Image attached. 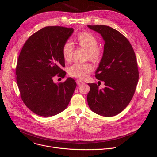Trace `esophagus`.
<instances>
[{
  "label": "esophagus",
  "mask_w": 157,
  "mask_h": 157,
  "mask_svg": "<svg viewBox=\"0 0 157 157\" xmlns=\"http://www.w3.org/2000/svg\"><path fill=\"white\" fill-rule=\"evenodd\" d=\"M76 83H77V85H81V84H83V83H84V82H83V81H82L81 80L78 79V80H76Z\"/></svg>",
  "instance_id": "1"
}]
</instances>
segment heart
Masks as SVG:
<instances>
[{
	"label": "heart",
	"instance_id": "1",
	"mask_svg": "<svg viewBox=\"0 0 157 157\" xmlns=\"http://www.w3.org/2000/svg\"><path fill=\"white\" fill-rule=\"evenodd\" d=\"M78 41L81 46L88 52V57L90 60L97 61L101 58V51L98 48V40L95 37L88 32H82L78 36ZM74 43L68 40L64 43L62 48V55L65 61L69 62L72 59L74 52ZM93 71V67L89 63H75L68 69L69 75L79 79H86L89 74Z\"/></svg>",
	"mask_w": 157,
	"mask_h": 157
}]
</instances>
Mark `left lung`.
I'll use <instances>...</instances> for the list:
<instances>
[{"instance_id": "8db88e82", "label": "left lung", "mask_w": 157, "mask_h": 157, "mask_svg": "<svg viewBox=\"0 0 157 157\" xmlns=\"http://www.w3.org/2000/svg\"><path fill=\"white\" fill-rule=\"evenodd\" d=\"M101 35L104 52L95 72L97 79L104 82V88L88 83L87 101L90 109L105 117L121 113L134 94L139 79L136 57L128 40L120 32L106 25H88Z\"/></svg>"}]
</instances>
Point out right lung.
Wrapping results in <instances>:
<instances>
[{
    "label": "right lung",
    "instance_id": "right-lung-1",
    "mask_svg": "<svg viewBox=\"0 0 157 157\" xmlns=\"http://www.w3.org/2000/svg\"><path fill=\"white\" fill-rule=\"evenodd\" d=\"M73 32L58 26L41 29L27 39L20 53L16 74L21 98L39 116L52 117L65 110L76 87L72 78L59 83L53 80L65 76L62 48Z\"/></svg>",
    "mask_w": 157,
    "mask_h": 157
}]
</instances>
